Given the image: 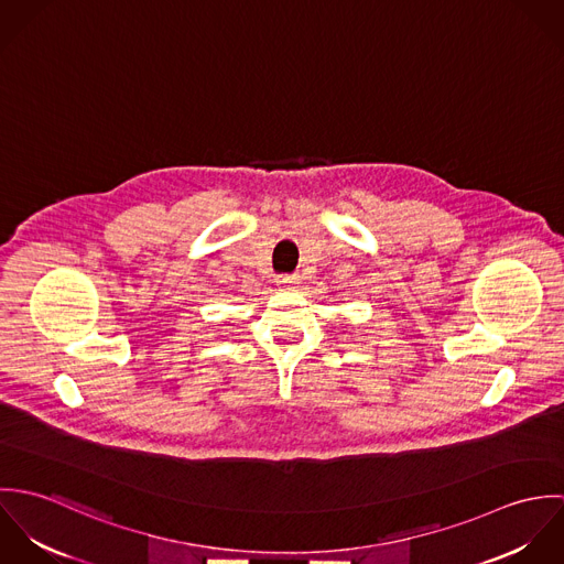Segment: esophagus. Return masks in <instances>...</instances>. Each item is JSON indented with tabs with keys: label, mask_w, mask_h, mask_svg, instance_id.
Here are the masks:
<instances>
[{
	"label": "esophagus",
	"mask_w": 564,
	"mask_h": 564,
	"mask_svg": "<svg viewBox=\"0 0 564 564\" xmlns=\"http://www.w3.org/2000/svg\"><path fill=\"white\" fill-rule=\"evenodd\" d=\"M278 284L284 289H297L300 284V275L297 273H286V275H278Z\"/></svg>",
	"instance_id": "34e87169"
}]
</instances>
